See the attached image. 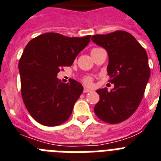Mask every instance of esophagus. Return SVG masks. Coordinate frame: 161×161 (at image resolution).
Returning a JSON list of instances; mask_svg holds the SVG:
<instances>
[{
    "mask_svg": "<svg viewBox=\"0 0 161 161\" xmlns=\"http://www.w3.org/2000/svg\"><path fill=\"white\" fill-rule=\"evenodd\" d=\"M90 91H91V90L87 88V87H84V88H83V92H89Z\"/></svg>",
    "mask_w": 161,
    "mask_h": 161,
    "instance_id": "esophagus-1",
    "label": "esophagus"
}]
</instances>
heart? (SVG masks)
Wrapping results in <instances>:
<instances>
[{"label": "heart", "mask_w": 161, "mask_h": 161, "mask_svg": "<svg viewBox=\"0 0 161 161\" xmlns=\"http://www.w3.org/2000/svg\"><path fill=\"white\" fill-rule=\"evenodd\" d=\"M83 83L86 85H91L92 83V78L90 76L85 77V78H83Z\"/></svg>", "instance_id": "1"}]
</instances>
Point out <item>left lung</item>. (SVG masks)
I'll return each instance as SVG.
<instances>
[{"instance_id": "left-lung-1", "label": "left lung", "mask_w": 161, "mask_h": 161, "mask_svg": "<svg viewBox=\"0 0 161 161\" xmlns=\"http://www.w3.org/2000/svg\"><path fill=\"white\" fill-rule=\"evenodd\" d=\"M91 40L107 50L108 74L114 87L97 90L100 99L94 112L102 121L120 123L136 112L144 96L151 70L146 50L135 37L123 31L92 35Z\"/></svg>"}]
</instances>
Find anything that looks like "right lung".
<instances>
[{"label":"right lung","instance_id":"right-lung-1","mask_svg":"<svg viewBox=\"0 0 161 161\" xmlns=\"http://www.w3.org/2000/svg\"><path fill=\"white\" fill-rule=\"evenodd\" d=\"M90 37L45 33L32 39L25 48L19 62L21 96L29 113L39 123L58 126L71 116L83 87L74 79L61 83L57 75L63 67L73 64Z\"/></svg>","mask_w":161,"mask_h":161}]
</instances>
